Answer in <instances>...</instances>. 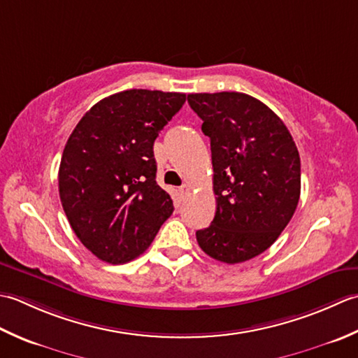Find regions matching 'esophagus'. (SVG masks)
<instances>
[{"mask_svg":"<svg viewBox=\"0 0 358 358\" xmlns=\"http://www.w3.org/2000/svg\"><path fill=\"white\" fill-rule=\"evenodd\" d=\"M189 189H192V188H189L188 184H182V185L179 187V193H180L182 198H185V196L189 193Z\"/></svg>","mask_w":358,"mask_h":358,"instance_id":"esophagus-1","label":"esophagus"}]
</instances>
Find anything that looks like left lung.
Returning <instances> with one entry per match:
<instances>
[{"instance_id": "1", "label": "left lung", "mask_w": 358, "mask_h": 358, "mask_svg": "<svg viewBox=\"0 0 358 358\" xmlns=\"http://www.w3.org/2000/svg\"><path fill=\"white\" fill-rule=\"evenodd\" d=\"M210 137L216 213L196 231L201 249L225 264L267 250L292 220L301 192L296 145L282 120L243 92L188 94Z\"/></svg>"}]
</instances>
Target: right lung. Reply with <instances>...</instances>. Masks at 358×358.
I'll list each match as a JSON object with an SVG mask.
<instances>
[{"label":"right lung","mask_w":358,"mask_h":358,"mask_svg":"<svg viewBox=\"0 0 358 358\" xmlns=\"http://www.w3.org/2000/svg\"><path fill=\"white\" fill-rule=\"evenodd\" d=\"M184 103L182 92L122 91L94 105L69 136L58 192L72 230L99 259L137 258L171 216L152 145Z\"/></svg>","instance_id":"right-lung-1"}]
</instances>
